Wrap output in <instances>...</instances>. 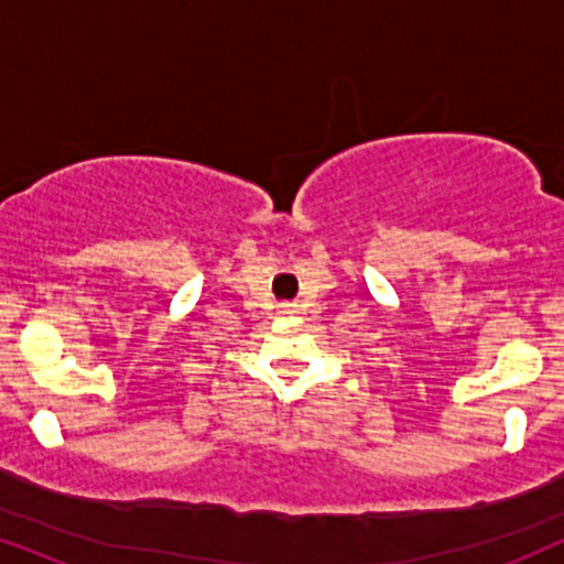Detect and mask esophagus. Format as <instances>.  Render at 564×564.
<instances>
[{
    "label": "esophagus",
    "mask_w": 564,
    "mask_h": 564,
    "mask_svg": "<svg viewBox=\"0 0 564 564\" xmlns=\"http://www.w3.org/2000/svg\"><path fill=\"white\" fill-rule=\"evenodd\" d=\"M281 313L283 315H294L296 313V304H291V302L289 304H281Z\"/></svg>",
    "instance_id": "34e87169"
}]
</instances>
